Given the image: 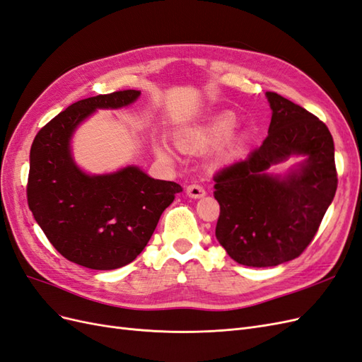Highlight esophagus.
<instances>
[{"instance_id":"34e87169","label":"esophagus","mask_w":362,"mask_h":362,"mask_svg":"<svg viewBox=\"0 0 362 362\" xmlns=\"http://www.w3.org/2000/svg\"><path fill=\"white\" fill-rule=\"evenodd\" d=\"M204 194H205V190H204V187H201V185H198V184L187 185V196H189V198L198 199V198H202Z\"/></svg>"}]
</instances>
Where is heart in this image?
<instances>
[{"label": "heart", "mask_w": 362, "mask_h": 362, "mask_svg": "<svg viewBox=\"0 0 362 362\" xmlns=\"http://www.w3.org/2000/svg\"><path fill=\"white\" fill-rule=\"evenodd\" d=\"M235 127H237L235 116L233 113H223L221 116L214 117L208 127L181 133L178 136V144L181 148L190 149V151L205 149L208 146H213L216 144H221V141L226 140L233 134ZM160 151H164V146H160Z\"/></svg>", "instance_id": "1"}]
</instances>
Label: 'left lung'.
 <instances>
[{"label":"left lung","mask_w":362,"mask_h":362,"mask_svg":"<svg viewBox=\"0 0 362 362\" xmlns=\"http://www.w3.org/2000/svg\"><path fill=\"white\" fill-rule=\"evenodd\" d=\"M269 136L247 158L214 175L221 205L216 238L228 255L249 267H273L298 258L319 231L337 192L334 140L322 120L275 92ZM309 157L298 172L273 177L272 163Z\"/></svg>","instance_id":"1"}]
</instances>
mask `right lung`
<instances>
[{
  "label": "right lung",
  "instance_id": "right-lung-1",
  "mask_svg": "<svg viewBox=\"0 0 362 362\" xmlns=\"http://www.w3.org/2000/svg\"><path fill=\"white\" fill-rule=\"evenodd\" d=\"M139 95L128 89L74 103L40 128L30 149L28 208L59 254L87 269L113 270L134 261L161 213L182 192L180 184L133 166L90 177L71 157L69 140L81 120L96 108L128 105Z\"/></svg>",
  "mask_w": 362,
  "mask_h": 362
}]
</instances>
